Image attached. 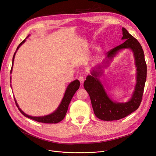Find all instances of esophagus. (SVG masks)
I'll use <instances>...</instances> for the list:
<instances>
[{
  "label": "esophagus",
  "instance_id": "34e87169",
  "mask_svg": "<svg viewBox=\"0 0 156 156\" xmlns=\"http://www.w3.org/2000/svg\"><path fill=\"white\" fill-rule=\"evenodd\" d=\"M78 80H79V81L80 82V83H83V82H84V77L83 76H79V78H78Z\"/></svg>",
  "mask_w": 156,
  "mask_h": 156
}]
</instances>
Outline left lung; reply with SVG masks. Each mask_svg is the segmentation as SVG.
Masks as SVG:
<instances>
[{
    "instance_id": "left-lung-1",
    "label": "left lung",
    "mask_w": 156,
    "mask_h": 156,
    "mask_svg": "<svg viewBox=\"0 0 156 156\" xmlns=\"http://www.w3.org/2000/svg\"><path fill=\"white\" fill-rule=\"evenodd\" d=\"M122 31V39L125 42L108 51L107 54V57L111 59L118 51L122 49L130 48L133 51L137 67V83L130 101L124 103H116L109 98L97 78L100 72L96 71L92 72V76H87L83 83L84 88L90 96L95 116L103 121L118 120L136 111L141 103L145 88L147 67L144 51L137 40L132 36L125 28L123 27ZM100 68V66L98 67V69Z\"/></svg>"
}]
</instances>
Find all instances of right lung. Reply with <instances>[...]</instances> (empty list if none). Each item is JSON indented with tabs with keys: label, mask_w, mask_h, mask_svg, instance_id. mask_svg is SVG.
<instances>
[{
	"label": "right lung",
	"mask_w": 156,
	"mask_h": 156,
	"mask_svg": "<svg viewBox=\"0 0 156 156\" xmlns=\"http://www.w3.org/2000/svg\"><path fill=\"white\" fill-rule=\"evenodd\" d=\"M25 41H26V40H23V41L19 45L18 47H17L16 50L20 48V46L23 43H24ZM15 53H16V52L14 53V55L13 57L12 67H11V71H12V68H13V61H14V58H15ZM80 85V82L78 80H74V81L72 82L70 84H69L67 88L64 97L63 98V100L60 103V106L58 107V108L53 113H52V114L48 115V116H45L33 117L31 116H29V115L25 114L21 110V109L19 108L18 104L16 103V101L15 100V98H14V100H15L16 107H18L20 112L23 115H24V116H26L28 118H30L31 119H33L38 122H41V123H58V122H61V121L66 116V114L67 113L69 103H70L72 98L74 96V93H76V90L79 89Z\"/></svg>",
	"instance_id": "obj_1"
}]
</instances>
